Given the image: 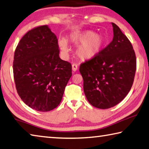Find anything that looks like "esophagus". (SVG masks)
Listing matches in <instances>:
<instances>
[{"mask_svg":"<svg viewBox=\"0 0 149 149\" xmlns=\"http://www.w3.org/2000/svg\"><path fill=\"white\" fill-rule=\"evenodd\" d=\"M77 70V65L75 64H72V71L73 72H76Z\"/></svg>","mask_w":149,"mask_h":149,"instance_id":"1","label":"esophagus"}]
</instances>
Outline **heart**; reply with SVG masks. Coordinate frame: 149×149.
Returning <instances> with one entry per match:
<instances>
[{"instance_id": "1", "label": "heart", "mask_w": 149, "mask_h": 149, "mask_svg": "<svg viewBox=\"0 0 149 149\" xmlns=\"http://www.w3.org/2000/svg\"><path fill=\"white\" fill-rule=\"evenodd\" d=\"M70 41L77 47L75 54L82 61H89L98 56L104 49L105 40L102 34H95L91 31H77L70 35ZM58 46L64 55L69 51L66 39L61 38L58 42Z\"/></svg>"}]
</instances>
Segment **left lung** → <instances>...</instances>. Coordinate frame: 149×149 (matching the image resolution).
Returning <instances> with one entry per match:
<instances>
[{"label": "left lung", "mask_w": 149, "mask_h": 149, "mask_svg": "<svg viewBox=\"0 0 149 149\" xmlns=\"http://www.w3.org/2000/svg\"><path fill=\"white\" fill-rule=\"evenodd\" d=\"M112 42L101 53L79 67L83 90L94 107L109 109L125 98L133 85L136 57L131 42L116 24Z\"/></svg>", "instance_id": "obj_1"}]
</instances>
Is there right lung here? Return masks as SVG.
Wrapping results in <instances>:
<instances>
[{
  "label": "right lung",
  "instance_id": "right-lung-1",
  "mask_svg": "<svg viewBox=\"0 0 149 149\" xmlns=\"http://www.w3.org/2000/svg\"><path fill=\"white\" fill-rule=\"evenodd\" d=\"M13 70L19 96L42 112L58 106L72 76L71 64L59 57L58 40L47 25L31 30L21 39Z\"/></svg>",
  "mask_w": 149,
  "mask_h": 149
}]
</instances>
